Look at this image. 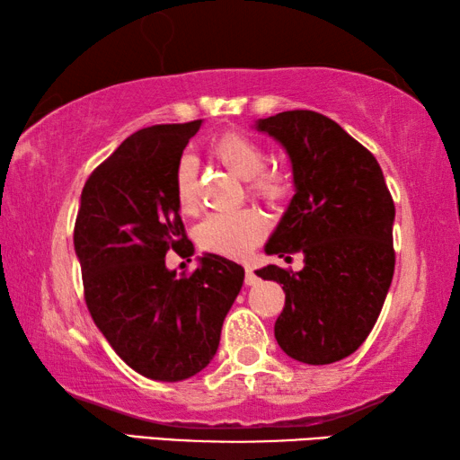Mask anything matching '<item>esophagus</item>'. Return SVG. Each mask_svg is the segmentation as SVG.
I'll list each match as a JSON object with an SVG mask.
<instances>
[{"mask_svg":"<svg viewBox=\"0 0 460 460\" xmlns=\"http://www.w3.org/2000/svg\"><path fill=\"white\" fill-rule=\"evenodd\" d=\"M245 284H247V286H255V284H258V276L253 274L252 268H245Z\"/></svg>","mask_w":460,"mask_h":460,"instance_id":"1","label":"esophagus"}]
</instances>
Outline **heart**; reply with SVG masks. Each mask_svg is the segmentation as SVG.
Instances as JSON below:
<instances>
[{"label": "heart", "mask_w": 460, "mask_h": 460, "mask_svg": "<svg viewBox=\"0 0 460 460\" xmlns=\"http://www.w3.org/2000/svg\"><path fill=\"white\" fill-rule=\"evenodd\" d=\"M211 155L231 174L247 181V190L268 205H279L290 194V182L279 170H266L268 152L249 136L229 131L211 146ZM174 199L184 215L199 211L197 162L190 155L178 162L174 172ZM268 231V221L255 208L213 213L199 225L197 241L208 253L243 258Z\"/></svg>", "instance_id": "heart-1"}]
</instances>
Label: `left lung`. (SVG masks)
<instances>
[{"label":"left lung","instance_id":"1","mask_svg":"<svg viewBox=\"0 0 460 460\" xmlns=\"http://www.w3.org/2000/svg\"><path fill=\"white\" fill-rule=\"evenodd\" d=\"M255 128L284 146L296 189L266 253L305 255L296 274L255 271L286 292L276 341L300 363L341 361L367 339L392 284L394 199L373 154L326 115L294 109Z\"/></svg>","mask_w":460,"mask_h":460}]
</instances>
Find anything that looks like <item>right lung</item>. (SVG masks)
<instances>
[{
	"instance_id": "right-lung-1",
	"label": "right lung",
	"mask_w": 460,
	"mask_h": 460,
	"mask_svg": "<svg viewBox=\"0 0 460 460\" xmlns=\"http://www.w3.org/2000/svg\"><path fill=\"white\" fill-rule=\"evenodd\" d=\"M202 119L131 134L84 182L75 223L84 302L97 329L139 376L182 381L217 353L223 321L245 271L205 253L190 276L166 268V253L192 255L174 172Z\"/></svg>"
}]
</instances>
